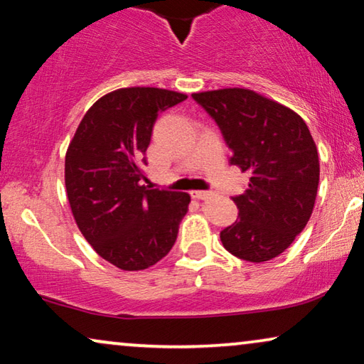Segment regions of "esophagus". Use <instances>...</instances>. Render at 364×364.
<instances>
[{
	"label": "esophagus",
	"mask_w": 364,
	"mask_h": 364,
	"mask_svg": "<svg viewBox=\"0 0 364 364\" xmlns=\"http://www.w3.org/2000/svg\"><path fill=\"white\" fill-rule=\"evenodd\" d=\"M191 195L193 198H200V200H205V198H210L213 195V192H208V191H192Z\"/></svg>",
	"instance_id": "esophagus-1"
}]
</instances>
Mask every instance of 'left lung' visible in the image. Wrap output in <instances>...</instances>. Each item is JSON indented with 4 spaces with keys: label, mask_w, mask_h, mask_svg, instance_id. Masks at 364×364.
I'll list each match as a JSON object with an SVG mask.
<instances>
[{
    "label": "left lung",
    "mask_w": 364,
    "mask_h": 364,
    "mask_svg": "<svg viewBox=\"0 0 364 364\" xmlns=\"http://www.w3.org/2000/svg\"><path fill=\"white\" fill-rule=\"evenodd\" d=\"M215 119L231 154L230 164L250 172L245 193L233 197L238 220L220 233L240 259L264 262L287 250L305 228L317 197V146L291 108L246 88L193 93Z\"/></svg>",
    "instance_id": "8db88e82"
}]
</instances>
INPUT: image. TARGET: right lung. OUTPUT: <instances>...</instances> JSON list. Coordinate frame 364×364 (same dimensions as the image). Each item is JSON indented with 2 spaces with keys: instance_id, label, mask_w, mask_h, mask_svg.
<instances>
[{
  "instance_id": "add662e5",
  "label": "right lung",
  "mask_w": 364,
  "mask_h": 364,
  "mask_svg": "<svg viewBox=\"0 0 364 364\" xmlns=\"http://www.w3.org/2000/svg\"><path fill=\"white\" fill-rule=\"evenodd\" d=\"M187 95L119 88L85 113L65 154V188L78 230L123 271L154 266L172 250L191 195L143 186L146 151L161 112Z\"/></svg>"
}]
</instances>
